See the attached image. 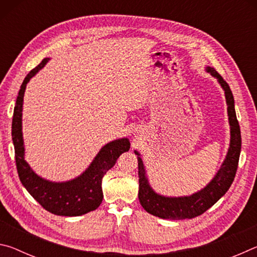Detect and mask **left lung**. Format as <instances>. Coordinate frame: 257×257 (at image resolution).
Returning a JSON list of instances; mask_svg holds the SVG:
<instances>
[{
    "label": "left lung",
    "mask_w": 257,
    "mask_h": 257,
    "mask_svg": "<svg viewBox=\"0 0 257 257\" xmlns=\"http://www.w3.org/2000/svg\"><path fill=\"white\" fill-rule=\"evenodd\" d=\"M206 71L215 77L222 87L225 95V101L228 105V116L230 124V145L227 156L222 165L219 169L210 184L204 187L190 196L182 197H167L160 195L152 189L146 177L144 163L141 159V154L135 151L138 155V177H139V191L138 198L141 205L150 214L159 216L161 219L169 220H184L193 219L203 214L212 205L227 193L236 176L239 155L241 150L240 127H239L236 111H234V99L231 89L225 80L215 71L214 68L206 67Z\"/></svg>",
    "instance_id": "obj_1"
}]
</instances>
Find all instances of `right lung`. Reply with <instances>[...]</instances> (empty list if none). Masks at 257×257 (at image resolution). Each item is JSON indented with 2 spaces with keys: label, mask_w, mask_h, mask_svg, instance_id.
<instances>
[{
  "label": "right lung",
  "mask_w": 257,
  "mask_h": 257,
  "mask_svg": "<svg viewBox=\"0 0 257 257\" xmlns=\"http://www.w3.org/2000/svg\"><path fill=\"white\" fill-rule=\"evenodd\" d=\"M46 58L26 76L16 101L12 119V141L15 145L16 164L21 184L28 193L45 208L55 215L78 216L96 210L103 199L102 179L115 164L119 156L128 152V138L115 139L103 146L85 172L75 179L53 182L44 179L33 171L25 161L23 138V103L27 82L49 62Z\"/></svg>",
  "instance_id": "right-lung-1"
}]
</instances>
